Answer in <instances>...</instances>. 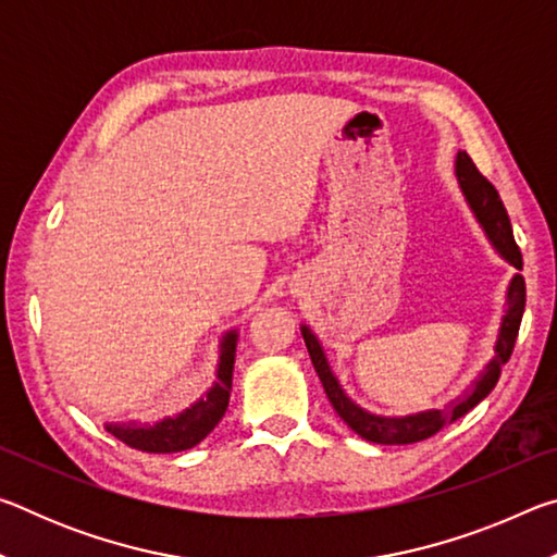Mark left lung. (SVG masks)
Listing matches in <instances>:
<instances>
[{
  "label": "left lung",
  "instance_id": "8db88e82",
  "mask_svg": "<svg viewBox=\"0 0 557 557\" xmlns=\"http://www.w3.org/2000/svg\"><path fill=\"white\" fill-rule=\"evenodd\" d=\"M455 176L461 188V196H465L467 206L471 213H474L476 223L482 225L486 240L492 243L498 258H504L508 265H513L518 270L506 287V312L502 317V324H498L492 361H488L484 366V371L471 381L467 391H461L455 400H449L445 408L440 410H422L410 414L371 412L348 398V393L342 388L332 366H329V358L324 354L322 342H319V336L307 324L299 326L309 358H312L314 363V371L319 375V381H322L326 398L334 405L336 414L356 432V435L375 442V445H412V442L428 440L445 425H451V422L459 420L461 414H467L474 405L482 403L486 395L494 391L504 363L511 358L518 326H521V317L525 309V280L521 275L523 260L521 250H518V245L513 240L511 221H508L502 196H498L496 188L486 182V176L479 174V169L471 162V157L467 152H461V149L455 157Z\"/></svg>",
  "mask_w": 557,
  "mask_h": 557
}]
</instances>
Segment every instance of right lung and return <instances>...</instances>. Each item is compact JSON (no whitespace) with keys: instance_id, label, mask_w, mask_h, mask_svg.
Returning <instances> with one entry per match:
<instances>
[{"instance_id":"1","label":"right lung","mask_w":557,"mask_h":557,"mask_svg":"<svg viewBox=\"0 0 557 557\" xmlns=\"http://www.w3.org/2000/svg\"><path fill=\"white\" fill-rule=\"evenodd\" d=\"M235 346H238V329L225 332L219 342V363H215V381L199 400H194L182 412L169 414L157 422H106V430L125 445L154 451V455H172L199 445L211 430L219 425L228 410L233 388Z\"/></svg>"}]
</instances>
